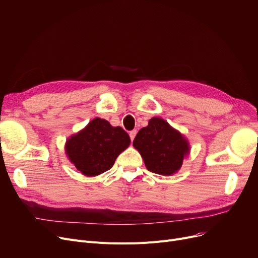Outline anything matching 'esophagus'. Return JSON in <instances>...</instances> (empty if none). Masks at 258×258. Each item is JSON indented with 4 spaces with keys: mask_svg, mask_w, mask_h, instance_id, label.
<instances>
[{
    "mask_svg": "<svg viewBox=\"0 0 258 258\" xmlns=\"http://www.w3.org/2000/svg\"><path fill=\"white\" fill-rule=\"evenodd\" d=\"M136 134H137V131H136V130H133V131L130 132V137H131V140H132V141L134 140L135 137H136Z\"/></svg>",
    "mask_w": 258,
    "mask_h": 258,
    "instance_id": "1",
    "label": "esophagus"
}]
</instances>
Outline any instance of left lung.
<instances>
[{"label":"left lung","instance_id":"8db88e82","mask_svg":"<svg viewBox=\"0 0 258 258\" xmlns=\"http://www.w3.org/2000/svg\"><path fill=\"white\" fill-rule=\"evenodd\" d=\"M141 154L148 171L169 175L181 167L184 156L189 153L188 142L161 118H152L133 141Z\"/></svg>","mask_w":258,"mask_h":258}]
</instances>
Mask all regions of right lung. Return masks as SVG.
<instances>
[{
  "mask_svg": "<svg viewBox=\"0 0 258 258\" xmlns=\"http://www.w3.org/2000/svg\"><path fill=\"white\" fill-rule=\"evenodd\" d=\"M130 143L128 134L123 128L95 118L85 130L67 141L66 152L81 173L94 177L111 169L116 158Z\"/></svg>",
  "mask_w": 258,
  "mask_h": 258,
  "instance_id": "add662e5",
  "label": "right lung"
}]
</instances>
